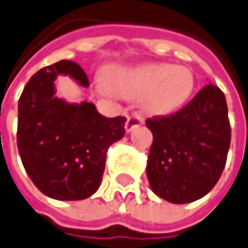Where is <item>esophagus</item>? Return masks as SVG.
Masks as SVG:
<instances>
[{"mask_svg":"<svg viewBox=\"0 0 248 248\" xmlns=\"http://www.w3.org/2000/svg\"><path fill=\"white\" fill-rule=\"evenodd\" d=\"M142 124H143V119L139 117L138 114H132V116H129L127 123H125V131L131 132L132 129H135L139 125H142Z\"/></svg>","mask_w":248,"mask_h":248,"instance_id":"esophagus-1","label":"esophagus"}]
</instances>
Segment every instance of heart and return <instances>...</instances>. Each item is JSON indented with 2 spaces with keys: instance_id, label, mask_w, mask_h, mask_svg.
I'll list each match as a JSON object with an SVG mask.
<instances>
[{
  "instance_id": "b5f03b06",
  "label": "heart",
  "mask_w": 248,
  "mask_h": 248,
  "mask_svg": "<svg viewBox=\"0 0 248 248\" xmlns=\"http://www.w3.org/2000/svg\"><path fill=\"white\" fill-rule=\"evenodd\" d=\"M106 81L98 82L105 95L139 100L150 116L164 117L182 109L195 91L193 72L185 66L168 63H143L111 66Z\"/></svg>"
}]
</instances>
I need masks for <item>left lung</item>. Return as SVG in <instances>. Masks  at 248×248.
I'll return each mask as SVG.
<instances>
[{
	"mask_svg": "<svg viewBox=\"0 0 248 248\" xmlns=\"http://www.w3.org/2000/svg\"><path fill=\"white\" fill-rule=\"evenodd\" d=\"M153 134L146 175L155 195L174 204L205 196L224 171L231 124L222 91L207 84L185 108L146 120Z\"/></svg>",
	"mask_w": 248,
	"mask_h": 248,
	"instance_id": "1",
	"label": "left lung"
}]
</instances>
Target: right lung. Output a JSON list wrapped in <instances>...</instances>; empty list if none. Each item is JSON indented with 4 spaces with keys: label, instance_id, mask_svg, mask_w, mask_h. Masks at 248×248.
Wrapping results in <instances>:
<instances>
[{
    "label": "right lung",
    "instance_id": "1",
    "mask_svg": "<svg viewBox=\"0 0 248 248\" xmlns=\"http://www.w3.org/2000/svg\"><path fill=\"white\" fill-rule=\"evenodd\" d=\"M58 76L90 87L81 66L72 61L35 73L19 99L17 149L40 192L56 200H84L98 190L108 149L124 137L127 119L103 117L92 102L58 98Z\"/></svg>",
    "mask_w": 248,
    "mask_h": 248
}]
</instances>
